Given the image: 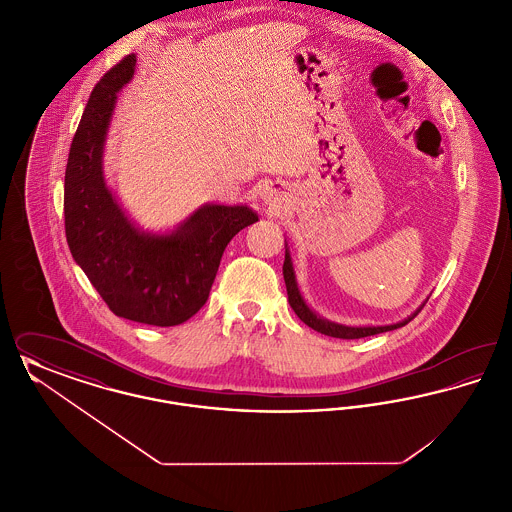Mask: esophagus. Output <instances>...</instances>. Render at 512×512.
I'll list each match as a JSON object with an SVG mask.
<instances>
[{
  "mask_svg": "<svg viewBox=\"0 0 512 512\" xmlns=\"http://www.w3.org/2000/svg\"><path fill=\"white\" fill-rule=\"evenodd\" d=\"M263 197H265V199H270V192H268V190H265V192H263Z\"/></svg>",
  "mask_w": 512,
  "mask_h": 512,
  "instance_id": "esophagus-1",
  "label": "esophagus"
}]
</instances>
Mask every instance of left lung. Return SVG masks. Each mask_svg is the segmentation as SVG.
<instances>
[{
	"mask_svg": "<svg viewBox=\"0 0 512 512\" xmlns=\"http://www.w3.org/2000/svg\"><path fill=\"white\" fill-rule=\"evenodd\" d=\"M284 282H286V290H288V301L292 305L295 315L301 318L307 326H311L313 330H317L324 336H330V338H341V340H359V338H366V336H374V334H382V332H390L395 328H401L405 326L407 322H411L420 309L413 313L411 317L405 318L403 322H397V324H390V326H361V328H355V326H343V324H336V322H330L326 318L318 317L317 313L313 309H309V305L305 303V299L301 297L299 288H297V282H295V274H293L292 257H290V251L286 249V259H284Z\"/></svg>",
	"mask_w": 512,
	"mask_h": 512,
	"instance_id": "obj_1",
	"label": "left lung"
}]
</instances>
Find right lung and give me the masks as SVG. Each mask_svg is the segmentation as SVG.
<instances>
[{"label":"right lung","instance_id":"obj_1","mask_svg":"<svg viewBox=\"0 0 512 512\" xmlns=\"http://www.w3.org/2000/svg\"><path fill=\"white\" fill-rule=\"evenodd\" d=\"M126 55L101 76L76 128L65 171V234L76 265L117 317L176 326L205 305L230 240L257 222L245 205H203L172 234L138 230L103 178V144L117 92L132 78Z\"/></svg>","mask_w":512,"mask_h":512}]
</instances>
